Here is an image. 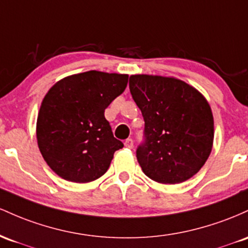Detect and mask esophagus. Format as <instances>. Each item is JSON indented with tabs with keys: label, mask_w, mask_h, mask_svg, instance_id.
I'll use <instances>...</instances> for the list:
<instances>
[{
	"label": "esophagus",
	"mask_w": 248,
	"mask_h": 248,
	"mask_svg": "<svg viewBox=\"0 0 248 248\" xmlns=\"http://www.w3.org/2000/svg\"><path fill=\"white\" fill-rule=\"evenodd\" d=\"M124 145H125V147H127V149H132V147H133V140L131 138H127L126 140H125Z\"/></svg>",
	"instance_id": "esophagus-1"
}]
</instances>
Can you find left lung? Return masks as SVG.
Here are the masks:
<instances>
[{
    "label": "left lung",
    "mask_w": 248,
    "mask_h": 248,
    "mask_svg": "<svg viewBox=\"0 0 248 248\" xmlns=\"http://www.w3.org/2000/svg\"><path fill=\"white\" fill-rule=\"evenodd\" d=\"M130 93L145 127L137 160L147 177L179 184L204 166L212 151L213 115L205 97L173 77L132 75Z\"/></svg>",
    "instance_id": "obj_1"
}]
</instances>
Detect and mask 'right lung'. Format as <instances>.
<instances>
[{
    "label": "right lung",
    "mask_w": 248,
    "mask_h": 248,
    "mask_svg": "<svg viewBox=\"0 0 248 248\" xmlns=\"http://www.w3.org/2000/svg\"><path fill=\"white\" fill-rule=\"evenodd\" d=\"M127 78L91 70L58 80L46 94L36 124L37 144L61 178L89 183L108 171L124 144L113 137L104 111L123 93Z\"/></svg>",
    "instance_id": "obj_1"
}]
</instances>
